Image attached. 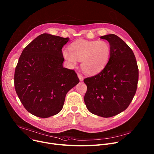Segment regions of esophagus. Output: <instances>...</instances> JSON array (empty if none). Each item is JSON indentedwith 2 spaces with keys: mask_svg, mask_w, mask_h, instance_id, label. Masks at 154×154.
<instances>
[{
  "mask_svg": "<svg viewBox=\"0 0 154 154\" xmlns=\"http://www.w3.org/2000/svg\"><path fill=\"white\" fill-rule=\"evenodd\" d=\"M78 77H79V79L80 82H82L83 80V79H84V77L81 74H78Z\"/></svg>",
  "mask_w": 154,
  "mask_h": 154,
  "instance_id": "34e87169",
  "label": "esophagus"
}]
</instances>
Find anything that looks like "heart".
I'll return each instance as SVG.
<instances>
[{
  "instance_id": "1",
  "label": "heart",
  "mask_w": 154,
  "mask_h": 154,
  "mask_svg": "<svg viewBox=\"0 0 154 154\" xmlns=\"http://www.w3.org/2000/svg\"><path fill=\"white\" fill-rule=\"evenodd\" d=\"M62 53L70 66H76L77 61H80L83 72L93 75L103 70L108 63L111 47L104 40L78 39L70 44L69 49H64Z\"/></svg>"
}]
</instances>
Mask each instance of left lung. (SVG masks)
I'll return each mask as SVG.
<instances>
[{
	"label": "left lung",
	"mask_w": 154,
	"mask_h": 154,
	"mask_svg": "<svg viewBox=\"0 0 154 154\" xmlns=\"http://www.w3.org/2000/svg\"><path fill=\"white\" fill-rule=\"evenodd\" d=\"M100 38L109 43L110 59L99 74L84 79L87 86L84 101L90 112L108 118L129 106L137 91L138 68L132 50L122 38L115 34Z\"/></svg>",
	"instance_id": "8db88e82"
}]
</instances>
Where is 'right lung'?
Masks as SVG:
<instances>
[{
  "label": "right lung",
  "mask_w": 154,
  "mask_h": 154,
  "mask_svg": "<svg viewBox=\"0 0 154 154\" xmlns=\"http://www.w3.org/2000/svg\"><path fill=\"white\" fill-rule=\"evenodd\" d=\"M69 37L44 33L23 50L14 74L16 93L31 114L48 118L59 113L68 92L79 79L63 66L62 48Z\"/></svg>",
  "instance_id": "obj_1"
}]
</instances>
